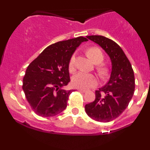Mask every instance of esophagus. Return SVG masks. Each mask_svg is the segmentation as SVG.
<instances>
[{
    "instance_id": "obj_1",
    "label": "esophagus",
    "mask_w": 150,
    "mask_h": 150,
    "mask_svg": "<svg viewBox=\"0 0 150 150\" xmlns=\"http://www.w3.org/2000/svg\"><path fill=\"white\" fill-rule=\"evenodd\" d=\"M78 90H79V91H80V92H87V90H86V89H81V88L78 89Z\"/></svg>"
}]
</instances>
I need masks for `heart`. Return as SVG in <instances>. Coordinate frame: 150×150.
Here are the masks:
<instances>
[{
    "mask_svg": "<svg viewBox=\"0 0 150 150\" xmlns=\"http://www.w3.org/2000/svg\"><path fill=\"white\" fill-rule=\"evenodd\" d=\"M87 53L92 61L97 64L101 63L104 60V53L101 51V49L95 46L89 48L87 51ZM75 65H76V56H75V54H73L70 58L69 62V70L70 72L75 71ZM99 72L101 75H105L107 70L104 67H100L99 68ZM72 82H73V85L76 87L88 89L97 85L98 80L97 77L93 74L79 72L73 77Z\"/></svg>",
    "mask_w": 150,
    "mask_h": 150,
    "instance_id": "heart-1",
    "label": "heart"
}]
</instances>
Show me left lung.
Returning <instances> with one entry per match:
<instances>
[{"label":"left lung","mask_w":150,"mask_h":150,"mask_svg":"<svg viewBox=\"0 0 150 150\" xmlns=\"http://www.w3.org/2000/svg\"><path fill=\"white\" fill-rule=\"evenodd\" d=\"M107 53L112 63L109 80L95 91L94 101L85 105L87 114L99 122L116 119L128 107L135 91V75L132 65L121 48L103 36H87Z\"/></svg>","instance_id":"obj_1"}]
</instances>
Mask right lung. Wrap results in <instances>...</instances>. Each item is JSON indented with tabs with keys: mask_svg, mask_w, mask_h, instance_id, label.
<instances>
[{
	"mask_svg": "<svg viewBox=\"0 0 150 150\" xmlns=\"http://www.w3.org/2000/svg\"><path fill=\"white\" fill-rule=\"evenodd\" d=\"M88 39L79 37L51 44L29 65L22 89L32 109L42 117L59 114L74 90L62 87L70 82L69 62L77 47Z\"/></svg>",
	"mask_w": 150,
	"mask_h": 150,
	"instance_id": "obj_1",
	"label": "right lung"
}]
</instances>
